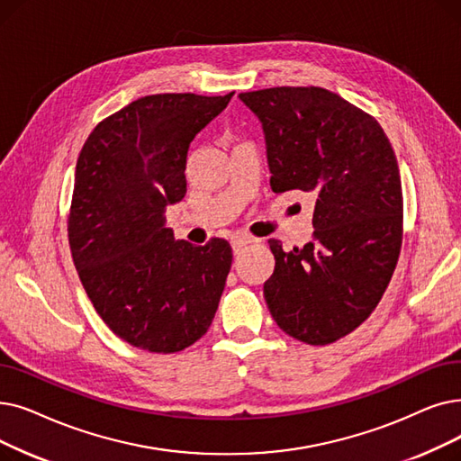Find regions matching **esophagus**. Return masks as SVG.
<instances>
[{"instance_id": "34e87169", "label": "esophagus", "mask_w": 461, "mask_h": 461, "mask_svg": "<svg viewBox=\"0 0 461 461\" xmlns=\"http://www.w3.org/2000/svg\"><path fill=\"white\" fill-rule=\"evenodd\" d=\"M252 243H254V239H250V237H233L231 249H233V252H241L245 247H249Z\"/></svg>"}]
</instances>
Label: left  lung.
<instances>
[{
    "mask_svg": "<svg viewBox=\"0 0 461 461\" xmlns=\"http://www.w3.org/2000/svg\"><path fill=\"white\" fill-rule=\"evenodd\" d=\"M262 120L275 194L316 197L314 239L283 250L264 295L276 326L322 347L362 326L383 299L403 241V192L384 130L369 113L320 86L239 94Z\"/></svg>",
    "mask_w": 461,
    "mask_h": 461,
    "instance_id": "8db88e82",
    "label": "left lung"
}]
</instances>
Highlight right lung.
<instances>
[{
    "label": "right lung",
    "mask_w": 461,
    "mask_h": 461,
    "mask_svg": "<svg viewBox=\"0 0 461 461\" xmlns=\"http://www.w3.org/2000/svg\"><path fill=\"white\" fill-rule=\"evenodd\" d=\"M231 95L139 97L104 118L78 154L68 216L73 264L95 312L135 348L181 352L218 309L230 243L175 241L164 212L186 194L194 137Z\"/></svg>",
    "instance_id": "add662e5"
}]
</instances>
